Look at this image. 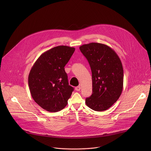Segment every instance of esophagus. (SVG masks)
I'll return each instance as SVG.
<instances>
[{"mask_svg": "<svg viewBox=\"0 0 151 151\" xmlns=\"http://www.w3.org/2000/svg\"><path fill=\"white\" fill-rule=\"evenodd\" d=\"M75 89H76L77 91H80V89H81V86H76V87L75 88Z\"/></svg>", "mask_w": 151, "mask_h": 151, "instance_id": "obj_1", "label": "esophagus"}]
</instances>
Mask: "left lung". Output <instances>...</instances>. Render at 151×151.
<instances>
[{
  "instance_id": "left-lung-1",
  "label": "left lung",
  "mask_w": 151,
  "mask_h": 151,
  "mask_svg": "<svg viewBox=\"0 0 151 151\" xmlns=\"http://www.w3.org/2000/svg\"><path fill=\"white\" fill-rule=\"evenodd\" d=\"M92 71V94L86 104L91 109L102 111L119 98L123 88V68L115 51L102 43L84 44L80 47Z\"/></svg>"
}]
</instances>
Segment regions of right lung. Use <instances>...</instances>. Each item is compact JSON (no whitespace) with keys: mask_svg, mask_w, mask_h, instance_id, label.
I'll use <instances>...</instances> for the list:
<instances>
[{"mask_svg":"<svg viewBox=\"0 0 151 151\" xmlns=\"http://www.w3.org/2000/svg\"><path fill=\"white\" fill-rule=\"evenodd\" d=\"M75 48L54 47L43 53L32 65L28 76L30 93L35 102L50 112H57L67 105L74 88L68 84L65 66Z\"/></svg>","mask_w":151,"mask_h":151,"instance_id":"right-lung-1","label":"right lung"}]
</instances>
